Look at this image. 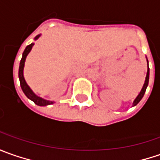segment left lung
Returning <instances> with one entry per match:
<instances>
[{"mask_svg":"<svg viewBox=\"0 0 160 160\" xmlns=\"http://www.w3.org/2000/svg\"><path fill=\"white\" fill-rule=\"evenodd\" d=\"M148 61V60H147ZM149 76H150V69H149V66H148V71H147V75H146V79H145V82H144V85L142 87V90H141L140 94L138 95V97L135 98V100L134 101V106L136 105L138 102H140L141 99L142 98V97L144 96V93H145L146 88H147V86L149 84Z\"/></svg>","mask_w":160,"mask_h":160,"instance_id":"8db88e82","label":"left lung"}]
</instances>
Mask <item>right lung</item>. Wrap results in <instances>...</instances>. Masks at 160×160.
<instances>
[{
	"instance_id": "1",
	"label": "right lung",
	"mask_w": 160,
	"mask_h": 160,
	"mask_svg": "<svg viewBox=\"0 0 160 160\" xmlns=\"http://www.w3.org/2000/svg\"><path fill=\"white\" fill-rule=\"evenodd\" d=\"M40 37V35L36 36L35 40H37L38 38ZM34 45V43H32L30 45H28L27 47L25 48V51L23 53V57H22V59L20 61V65H19V72H18V77H19L20 80V86H21V88L23 92L25 93V95L26 97H28L30 100H32V102H34L35 104L39 105V106H46V105H48V104H51L53 103V102L51 101H47V100H44L41 97H37L35 94L32 91L30 88L28 87V85L26 84L25 79H24V75H23V70H24V66H25V58H26V56L28 55V53L30 52L32 46Z\"/></svg>"
}]
</instances>
